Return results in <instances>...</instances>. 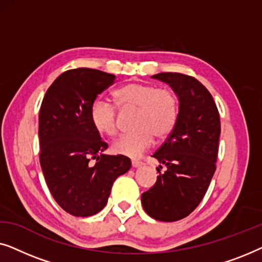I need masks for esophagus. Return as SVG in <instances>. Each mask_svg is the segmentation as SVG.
<instances>
[{"mask_svg": "<svg viewBox=\"0 0 262 262\" xmlns=\"http://www.w3.org/2000/svg\"><path fill=\"white\" fill-rule=\"evenodd\" d=\"M132 167H134V168H138V167H142L143 166V164H144V163H143L142 162V161H137V160H132Z\"/></svg>", "mask_w": 262, "mask_h": 262, "instance_id": "esophagus-1", "label": "esophagus"}]
</instances>
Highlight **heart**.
<instances>
[{
	"mask_svg": "<svg viewBox=\"0 0 262 262\" xmlns=\"http://www.w3.org/2000/svg\"><path fill=\"white\" fill-rule=\"evenodd\" d=\"M113 100L121 110H135V131L120 136L112 144L114 152L130 157L141 156L151 145L154 137L164 139L174 130L179 116V101L169 88L142 82H131L113 92ZM92 125L99 134L112 137L118 132L117 110L112 103L96 100L91 107Z\"/></svg>",
	"mask_w": 262,
	"mask_h": 262,
	"instance_id": "obj_1",
	"label": "heart"
}]
</instances>
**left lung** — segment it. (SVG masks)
Masks as SVG:
<instances>
[{
    "label": "left lung",
    "instance_id": "1",
    "mask_svg": "<svg viewBox=\"0 0 262 262\" xmlns=\"http://www.w3.org/2000/svg\"><path fill=\"white\" fill-rule=\"evenodd\" d=\"M179 98L174 130L152 157L166 167L155 185L142 194V205L154 220L175 222L202 202L216 170L221 135L220 113L210 92L188 75L161 73ZM162 166H160L162 169Z\"/></svg>",
    "mask_w": 262,
    "mask_h": 262
}]
</instances>
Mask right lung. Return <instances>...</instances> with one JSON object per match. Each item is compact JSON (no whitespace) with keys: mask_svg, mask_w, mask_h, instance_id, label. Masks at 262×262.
I'll return each mask as SVG.
<instances>
[{"mask_svg":"<svg viewBox=\"0 0 262 262\" xmlns=\"http://www.w3.org/2000/svg\"><path fill=\"white\" fill-rule=\"evenodd\" d=\"M114 81L112 74L77 68L59 75L42 99L40 166L52 196L73 216L100 212L114 180L131 168L128 157L102 154L108 145L91 121L92 105Z\"/></svg>","mask_w":262,"mask_h":262,"instance_id":"right-lung-1","label":"right lung"}]
</instances>
